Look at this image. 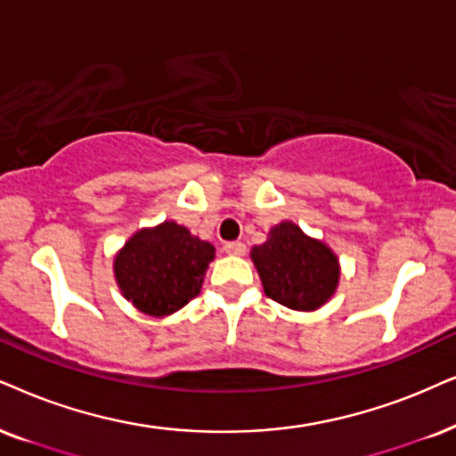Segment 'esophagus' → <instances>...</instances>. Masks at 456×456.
Here are the masks:
<instances>
[{
    "label": "esophagus",
    "mask_w": 456,
    "mask_h": 456,
    "mask_svg": "<svg viewBox=\"0 0 456 456\" xmlns=\"http://www.w3.org/2000/svg\"><path fill=\"white\" fill-rule=\"evenodd\" d=\"M223 250L227 252V255H232V256H244L246 255V246L241 244V241H229V244H224Z\"/></svg>",
    "instance_id": "obj_1"
}]
</instances>
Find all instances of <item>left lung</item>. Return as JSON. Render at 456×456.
<instances>
[{"instance_id": "1", "label": "left lung", "mask_w": 456, "mask_h": 456, "mask_svg": "<svg viewBox=\"0 0 456 456\" xmlns=\"http://www.w3.org/2000/svg\"><path fill=\"white\" fill-rule=\"evenodd\" d=\"M265 295L288 309L315 311L334 297L341 263L326 241L292 221L269 229L267 241L250 250Z\"/></svg>"}]
</instances>
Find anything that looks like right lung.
<instances>
[{
	"instance_id": "add662e5",
	"label": "right lung",
	"mask_w": 456,
	"mask_h": 456,
	"mask_svg": "<svg viewBox=\"0 0 456 456\" xmlns=\"http://www.w3.org/2000/svg\"><path fill=\"white\" fill-rule=\"evenodd\" d=\"M215 252L187 227L164 221L130 235L113 258V275L134 309L166 318L200 295Z\"/></svg>"
}]
</instances>
